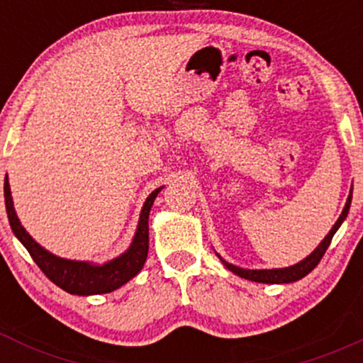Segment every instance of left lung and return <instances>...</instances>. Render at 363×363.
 Here are the masks:
<instances>
[{
	"mask_svg": "<svg viewBox=\"0 0 363 363\" xmlns=\"http://www.w3.org/2000/svg\"><path fill=\"white\" fill-rule=\"evenodd\" d=\"M350 205H352V191H350L347 205H345L343 211H341L340 218L336 220V223L333 225V228L329 230V234L324 237L323 242H320L318 247L314 249V252H311L306 259L297 262V264L289 266V268H278V269H244V268H239V266L230 264V262L223 261L222 257H220V259H222L223 264L227 266L232 273L239 274L240 278H245V280L257 281V283H291V281L301 280V278L307 277V274H309L312 269L319 264V261L323 259L324 252H326L329 244H331L333 235L336 234V230L340 228V225L345 222V218H347Z\"/></svg>",
	"mask_w": 363,
	"mask_h": 363,
	"instance_id": "1",
	"label": "left lung"
}]
</instances>
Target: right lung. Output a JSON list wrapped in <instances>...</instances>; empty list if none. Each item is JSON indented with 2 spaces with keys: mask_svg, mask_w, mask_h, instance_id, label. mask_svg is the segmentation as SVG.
I'll list each match as a JSON object with an SVG mask.
<instances>
[{
  "mask_svg": "<svg viewBox=\"0 0 363 363\" xmlns=\"http://www.w3.org/2000/svg\"><path fill=\"white\" fill-rule=\"evenodd\" d=\"M162 187H158L145 201L138 228H136V234L133 237V242L128 251L116 259L104 262V264L62 259V257L54 256V254L45 251L43 245L37 244L22 227L18 216L15 213L8 176L5 177V205L8 220H10L11 230H13L16 239L25 245L35 264L43 269V273L54 285L72 295H97L109 294V291L119 289L141 272L148 256V215Z\"/></svg>",
  "mask_w": 363,
  "mask_h": 363,
  "instance_id": "add662e5",
  "label": "right lung"
}]
</instances>
